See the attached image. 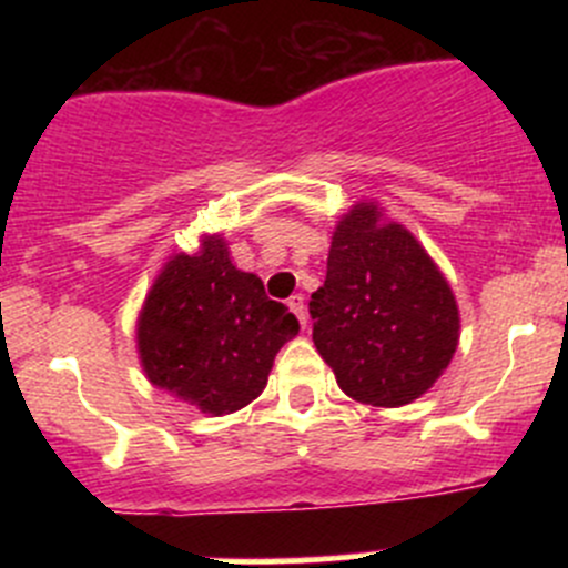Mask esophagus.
Here are the masks:
<instances>
[{
    "instance_id": "1",
    "label": "esophagus",
    "mask_w": 568,
    "mask_h": 568,
    "mask_svg": "<svg viewBox=\"0 0 568 568\" xmlns=\"http://www.w3.org/2000/svg\"><path fill=\"white\" fill-rule=\"evenodd\" d=\"M288 307H291V311H294V316L300 318V324H302V326H307L305 296H302V294H294V296H291V300H288Z\"/></svg>"
}]
</instances>
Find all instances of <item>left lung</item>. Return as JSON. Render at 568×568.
<instances>
[{
  "instance_id": "1",
  "label": "left lung",
  "mask_w": 568,
  "mask_h": 568,
  "mask_svg": "<svg viewBox=\"0 0 568 568\" xmlns=\"http://www.w3.org/2000/svg\"><path fill=\"white\" fill-rule=\"evenodd\" d=\"M313 343L341 390L404 406L439 379L459 346L454 291L406 227L359 203L335 227L311 296Z\"/></svg>"
}]
</instances>
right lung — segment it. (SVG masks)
<instances>
[{"instance_id": "obj_1", "label": "right lung", "mask_w": 568, "mask_h": 568, "mask_svg": "<svg viewBox=\"0 0 568 568\" xmlns=\"http://www.w3.org/2000/svg\"><path fill=\"white\" fill-rule=\"evenodd\" d=\"M296 332L294 313L268 300L261 277L233 266L220 236H209L194 255L168 261L140 313L136 343L153 385L227 415L261 395Z\"/></svg>"}]
</instances>
